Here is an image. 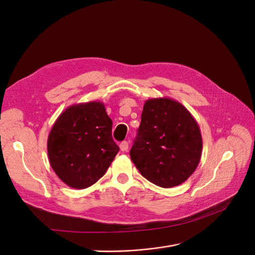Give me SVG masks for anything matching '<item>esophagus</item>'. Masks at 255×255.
<instances>
[{
  "mask_svg": "<svg viewBox=\"0 0 255 255\" xmlns=\"http://www.w3.org/2000/svg\"><path fill=\"white\" fill-rule=\"evenodd\" d=\"M119 146H120V150H121V151L126 152V151L128 149V141H122V142L119 144Z\"/></svg>",
  "mask_w": 255,
  "mask_h": 255,
  "instance_id": "34e87169",
  "label": "esophagus"
}]
</instances>
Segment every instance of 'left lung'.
Masks as SVG:
<instances>
[{
	"mask_svg": "<svg viewBox=\"0 0 255 255\" xmlns=\"http://www.w3.org/2000/svg\"><path fill=\"white\" fill-rule=\"evenodd\" d=\"M202 153L196 119L170 98L146 100L130 158L141 175L163 188L184 183L195 172Z\"/></svg>",
	"mask_w": 255,
	"mask_h": 255,
	"instance_id": "left-lung-1",
	"label": "left lung"
}]
</instances>
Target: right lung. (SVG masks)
<instances>
[{
	"instance_id": "right-lung-1",
	"label": "right lung",
	"mask_w": 255,
	"mask_h": 255,
	"mask_svg": "<svg viewBox=\"0 0 255 255\" xmlns=\"http://www.w3.org/2000/svg\"><path fill=\"white\" fill-rule=\"evenodd\" d=\"M113 121L99 101L69 106L48 137L54 172L68 186L87 188L105 174L119 146L112 137Z\"/></svg>"
}]
</instances>
